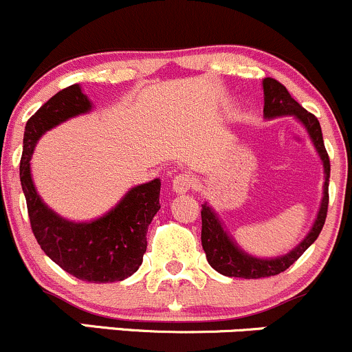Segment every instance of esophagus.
<instances>
[{
	"instance_id": "1",
	"label": "esophagus",
	"mask_w": 352,
	"mask_h": 352,
	"mask_svg": "<svg viewBox=\"0 0 352 352\" xmlns=\"http://www.w3.org/2000/svg\"><path fill=\"white\" fill-rule=\"evenodd\" d=\"M192 187H194V177L190 173H179L173 177L172 188L175 194H186Z\"/></svg>"
}]
</instances>
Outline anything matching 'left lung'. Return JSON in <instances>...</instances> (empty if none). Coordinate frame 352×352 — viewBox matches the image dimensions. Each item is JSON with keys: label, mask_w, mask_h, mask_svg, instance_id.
<instances>
[{"label": "left lung", "mask_w": 352, "mask_h": 352, "mask_svg": "<svg viewBox=\"0 0 352 352\" xmlns=\"http://www.w3.org/2000/svg\"><path fill=\"white\" fill-rule=\"evenodd\" d=\"M263 94H265V108L263 114L266 120L278 116H294L305 126L309 133L310 140H312L314 146H316L317 153H319L320 160L324 165V197L320 202L319 214L314 223L312 229L309 234L302 239L298 246H295L290 253L283 254V256L276 258H256L253 254L246 253L241 248L232 241L231 236L224 231L223 224H221L217 214L210 209L209 206L202 204V248L206 251V256L209 265L212 266L216 272L226 276H236V278H266V276L278 275L285 272L290 265H294L298 258L305 253L307 248L310 246L317 238H319L320 231H322L325 217H327V206H329V177H331V162H329L327 150L324 146L322 129L320 123L312 113L303 109L297 101L290 96L287 87L280 84L278 80L266 77L263 79Z\"/></svg>", "instance_id": "1"}]
</instances>
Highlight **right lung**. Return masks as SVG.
<instances>
[{"instance_id":"obj_1","label":"right lung","mask_w":352,"mask_h":352,"mask_svg":"<svg viewBox=\"0 0 352 352\" xmlns=\"http://www.w3.org/2000/svg\"><path fill=\"white\" fill-rule=\"evenodd\" d=\"M79 84L62 89L27 121L20 180L32 231L43 253L82 282L111 283L131 276L146 251V231L160 209V179L133 187L109 212L89 223L55 214L33 186L30 160L40 136L57 124L91 111Z\"/></svg>"}]
</instances>
